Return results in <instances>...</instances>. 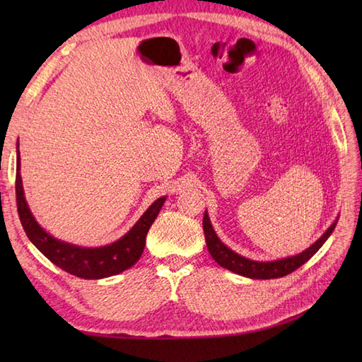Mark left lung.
Segmentation results:
<instances>
[{
	"label": "left lung",
	"mask_w": 362,
	"mask_h": 362,
	"mask_svg": "<svg viewBox=\"0 0 362 362\" xmlns=\"http://www.w3.org/2000/svg\"><path fill=\"white\" fill-rule=\"evenodd\" d=\"M337 219L329 226L325 233L322 235L319 240L311 244L308 249H305L303 252L297 253V255L292 257H286V258H280V259H272V261H257V259H250L245 258L240 253H236L235 250H232L230 247L222 243L219 240V236L214 232V228L211 226V221L209 216V211L205 210L204 213V233H205V241H206V247H209L210 255L213 257V259L216 263L227 269V271L247 276V279H253V280H271V279H280V276L288 275L291 272H294L296 269H298L302 264H305L314 253H316L324 243L328 240L329 235L333 233V230L337 224Z\"/></svg>",
	"instance_id": "left-lung-1"
}]
</instances>
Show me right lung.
<instances>
[{"label":"right lung","mask_w":362,"mask_h":362,"mask_svg":"<svg viewBox=\"0 0 362 362\" xmlns=\"http://www.w3.org/2000/svg\"><path fill=\"white\" fill-rule=\"evenodd\" d=\"M17 143V180H15V191H17V206L21 226L35 247L48 258L51 263L64 269L65 272L81 276L86 280H99L107 276L118 275L126 269L132 267L144 250L146 235H148L152 222L156 221L163 206L168 196L158 197L156 202L149 205L141 218L135 222V226L122 235L119 240L101 247H83V245L71 244L57 240L49 232L38 224L30 211L23 189V180L20 174V149Z\"/></svg>","instance_id":"obj_1"}]
</instances>
